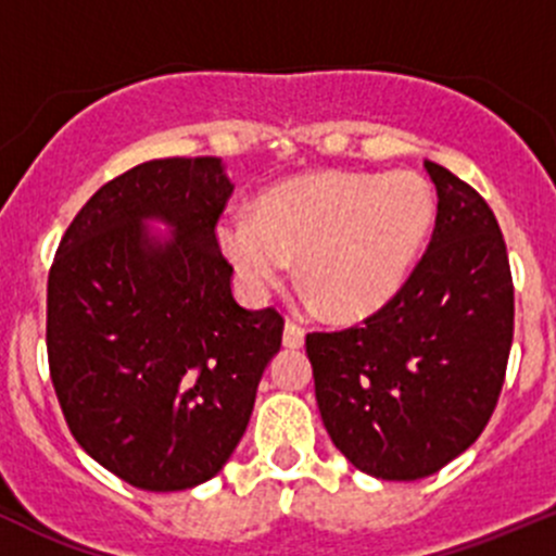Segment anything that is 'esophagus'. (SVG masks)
Returning <instances> with one entry per match:
<instances>
[{
  "instance_id": "obj_1",
  "label": "esophagus",
  "mask_w": 556,
  "mask_h": 556,
  "mask_svg": "<svg viewBox=\"0 0 556 556\" xmlns=\"http://www.w3.org/2000/svg\"><path fill=\"white\" fill-rule=\"evenodd\" d=\"M283 345L286 348H302V345H305V329H302V326H296L294 320H286Z\"/></svg>"
}]
</instances>
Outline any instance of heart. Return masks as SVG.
I'll return each instance as SVG.
<instances>
[{
    "label": "heart",
    "mask_w": 556,
    "mask_h": 556,
    "mask_svg": "<svg viewBox=\"0 0 556 556\" xmlns=\"http://www.w3.org/2000/svg\"><path fill=\"white\" fill-rule=\"evenodd\" d=\"M433 198L409 170L318 174L265 192L256 214L222 216L216 236L251 296H265L300 256L313 302L362 318L396 296L431 232Z\"/></svg>",
    "instance_id": "1"
}]
</instances>
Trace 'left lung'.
<instances>
[{
	"mask_svg": "<svg viewBox=\"0 0 556 556\" xmlns=\"http://www.w3.org/2000/svg\"><path fill=\"white\" fill-rule=\"evenodd\" d=\"M437 185L431 243L362 326L305 337L334 447L377 479L415 482L488 426L514 337L506 243L484 198L426 160Z\"/></svg>",
	"mask_w": 556,
	"mask_h": 556,
	"instance_id": "obj_1",
	"label": "left lung"
}]
</instances>
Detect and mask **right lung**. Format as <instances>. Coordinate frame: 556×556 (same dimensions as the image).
I'll return each mask as SVG.
<instances>
[{"mask_svg": "<svg viewBox=\"0 0 556 556\" xmlns=\"http://www.w3.org/2000/svg\"><path fill=\"white\" fill-rule=\"evenodd\" d=\"M219 157L150 160L79 208L48 276V362L77 444L123 482L190 490L230 460L280 351L276 307L230 289ZM160 218L175 232L152 237Z\"/></svg>", "mask_w": 556, "mask_h": 556, "instance_id": "add662e5", "label": "right lung"}]
</instances>
